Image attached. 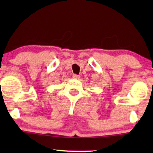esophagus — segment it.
I'll use <instances>...</instances> for the list:
<instances>
[{"mask_svg": "<svg viewBox=\"0 0 153 153\" xmlns=\"http://www.w3.org/2000/svg\"><path fill=\"white\" fill-rule=\"evenodd\" d=\"M73 78L74 79H79V78H80V75H76V74H73Z\"/></svg>", "mask_w": 153, "mask_h": 153, "instance_id": "obj_1", "label": "esophagus"}]
</instances>
